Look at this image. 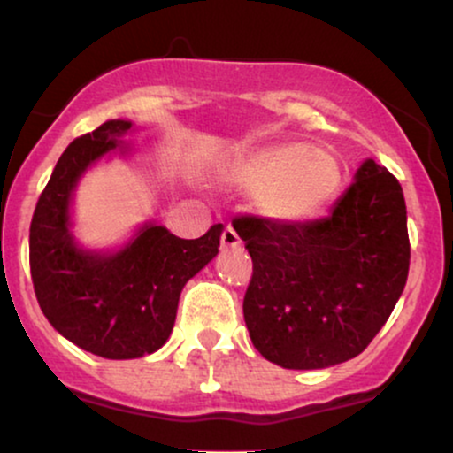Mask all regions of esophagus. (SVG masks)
<instances>
[{"label": "esophagus", "instance_id": "esophagus-1", "mask_svg": "<svg viewBox=\"0 0 453 453\" xmlns=\"http://www.w3.org/2000/svg\"><path fill=\"white\" fill-rule=\"evenodd\" d=\"M221 247L223 249H238L241 247V236H238L236 230L232 226H227L221 234Z\"/></svg>", "mask_w": 453, "mask_h": 453}]
</instances>
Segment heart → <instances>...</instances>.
Instances as JSON below:
<instances>
[{"mask_svg": "<svg viewBox=\"0 0 453 453\" xmlns=\"http://www.w3.org/2000/svg\"><path fill=\"white\" fill-rule=\"evenodd\" d=\"M227 179L253 191V209L283 226L313 221L336 200L345 168L332 150L304 140L270 144L238 157Z\"/></svg>", "mask_w": 453, "mask_h": 453, "instance_id": "b5f03b06", "label": "heart"}]
</instances>
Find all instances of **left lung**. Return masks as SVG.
I'll return each instance as SVG.
<instances>
[{"label": "left lung", "mask_w": 453, "mask_h": 453, "mask_svg": "<svg viewBox=\"0 0 453 453\" xmlns=\"http://www.w3.org/2000/svg\"><path fill=\"white\" fill-rule=\"evenodd\" d=\"M253 259L242 313L256 349L277 366L315 371L356 357L392 315L409 274L403 187L375 159L324 219L232 223Z\"/></svg>", "instance_id": "obj_1"}]
</instances>
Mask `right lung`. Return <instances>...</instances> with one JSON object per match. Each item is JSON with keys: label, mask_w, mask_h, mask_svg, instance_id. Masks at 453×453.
<instances>
[{"label": "right lung", "mask_w": 453, "mask_h": 453, "mask_svg": "<svg viewBox=\"0 0 453 453\" xmlns=\"http://www.w3.org/2000/svg\"><path fill=\"white\" fill-rule=\"evenodd\" d=\"M134 123L111 119L76 138L57 161L29 227L35 298L50 326L81 349L134 360L164 347L185 283L219 253L223 226L196 241L144 221L114 249L82 247L74 236V191L97 161L127 157Z\"/></svg>", "instance_id": "1"}]
</instances>
